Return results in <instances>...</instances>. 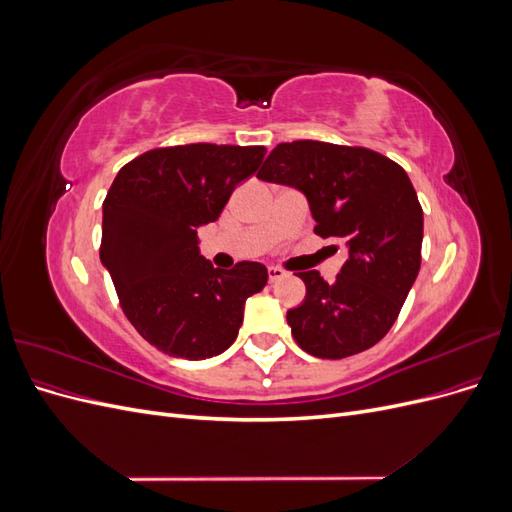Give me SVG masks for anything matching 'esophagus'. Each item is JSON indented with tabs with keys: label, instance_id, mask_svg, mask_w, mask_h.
Wrapping results in <instances>:
<instances>
[{
	"label": "esophagus",
	"instance_id": "esophagus-1",
	"mask_svg": "<svg viewBox=\"0 0 512 512\" xmlns=\"http://www.w3.org/2000/svg\"><path fill=\"white\" fill-rule=\"evenodd\" d=\"M267 271H269V282H277L282 280V277H286V271L280 267H269Z\"/></svg>",
	"mask_w": 512,
	"mask_h": 512
}]
</instances>
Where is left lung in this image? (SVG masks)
Wrapping results in <instances>:
<instances>
[{"instance_id": "8db88e82", "label": "left lung", "mask_w": 512, "mask_h": 512, "mask_svg": "<svg viewBox=\"0 0 512 512\" xmlns=\"http://www.w3.org/2000/svg\"><path fill=\"white\" fill-rule=\"evenodd\" d=\"M256 177L301 190L316 235L348 243L335 282L318 271L297 273L307 294L286 314L294 342L318 359L376 346L421 269L423 209L406 170L365 147L292 141L277 145Z\"/></svg>"}]
</instances>
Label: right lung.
I'll use <instances>...</instances> for the list:
<instances>
[{"instance_id": "add662e5", "label": "right lung", "mask_w": 512, "mask_h": 512, "mask_svg": "<svg viewBox=\"0 0 512 512\" xmlns=\"http://www.w3.org/2000/svg\"><path fill=\"white\" fill-rule=\"evenodd\" d=\"M265 147L192 143L145 151L123 166L102 205L100 260L123 314L151 346L200 361L237 339L245 299L267 286L260 262L213 269L196 228L220 218Z\"/></svg>"}]
</instances>
